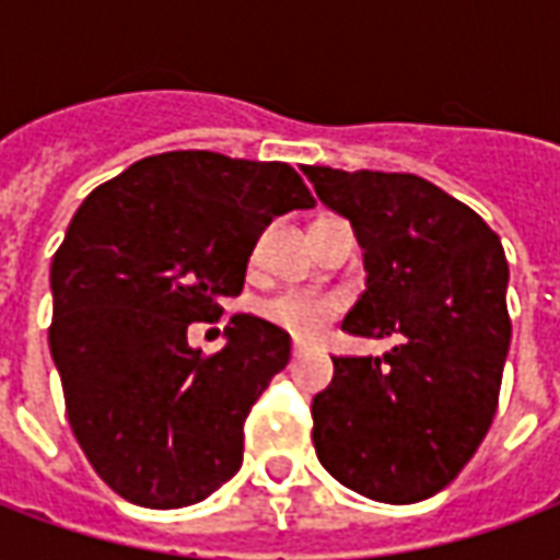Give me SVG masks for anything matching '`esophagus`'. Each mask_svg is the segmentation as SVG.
Returning <instances> with one entry per match:
<instances>
[{"mask_svg": "<svg viewBox=\"0 0 560 560\" xmlns=\"http://www.w3.org/2000/svg\"><path fill=\"white\" fill-rule=\"evenodd\" d=\"M291 351H293V357H303V353H305V341H293Z\"/></svg>", "mask_w": 560, "mask_h": 560, "instance_id": "esophagus-1", "label": "esophagus"}]
</instances>
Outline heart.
<instances>
[{
    "instance_id": "1",
    "label": "heart",
    "mask_w": 560,
    "mask_h": 560,
    "mask_svg": "<svg viewBox=\"0 0 560 560\" xmlns=\"http://www.w3.org/2000/svg\"><path fill=\"white\" fill-rule=\"evenodd\" d=\"M336 312H339V296L315 291H284L264 305V315L276 327L288 329L300 339L320 336L329 320L336 317Z\"/></svg>"
}]
</instances>
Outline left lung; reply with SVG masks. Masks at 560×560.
<instances>
[{"label":"left lung","instance_id":"left-lung-1","mask_svg":"<svg viewBox=\"0 0 560 560\" xmlns=\"http://www.w3.org/2000/svg\"><path fill=\"white\" fill-rule=\"evenodd\" d=\"M303 173L363 248L365 291L341 329L399 339L384 360L332 357L336 375L312 401L317 458L372 501L432 498L468 465L498 408L510 351L501 240L413 173Z\"/></svg>","mask_w":560,"mask_h":560}]
</instances>
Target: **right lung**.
I'll return each instance as SVG.
<instances>
[{
    "instance_id": "obj_1",
    "label": "right lung",
    "mask_w": 560,
    "mask_h": 560,
    "mask_svg": "<svg viewBox=\"0 0 560 560\" xmlns=\"http://www.w3.org/2000/svg\"><path fill=\"white\" fill-rule=\"evenodd\" d=\"M315 197L284 161L179 149L98 185L50 264V353L71 432L116 494L203 501L243 465V422L291 360V336L233 315L203 357L188 324L236 296L260 233Z\"/></svg>"
}]
</instances>
